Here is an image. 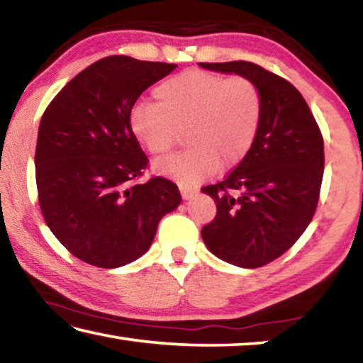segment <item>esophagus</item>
Masks as SVG:
<instances>
[{
    "mask_svg": "<svg viewBox=\"0 0 363 363\" xmlns=\"http://www.w3.org/2000/svg\"><path fill=\"white\" fill-rule=\"evenodd\" d=\"M179 190H181V195H182L184 200L192 199V196L196 194V189H192V187H189V186H181Z\"/></svg>",
    "mask_w": 363,
    "mask_h": 363,
    "instance_id": "obj_1",
    "label": "esophagus"
}]
</instances>
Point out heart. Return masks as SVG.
<instances>
[{
  "label": "heart",
  "instance_id": "b5f03b06",
  "mask_svg": "<svg viewBox=\"0 0 363 363\" xmlns=\"http://www.w3.org/2000/svg\"><path fill=\"white\" fill-rule=\"evenodd\" d=\"M157 102H139L130 113L134 139L160 158L173 149L179 133L186 150L157 163L160 174L182 186L206 179L247 157L262 118V97L245 77L189 70L158 84Z\"/></svg>",
  "mask_w": 363,
  "mask_h": 363
}]
</instances>
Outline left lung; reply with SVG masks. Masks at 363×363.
I'll use <instances>...</instances> for the list:
<instances>
[{"label": "left lung", "instance_id": "8db88e82", "mask_svg": "<svg viewBox=\"0 0 363 363\" xmlns=\"http://www.w3.org/2000/svg\"><path fill=\"white\" fill-rule=\"evenodd\" d=\"M199 65L248 78L262 97L261 126L247 157L224 181L201 189L218 210L201 238L233 266H266L293 247L314 216L325 164L322 133L299 91L275 73L245 60Z\"/></svg>", "mask_w": 363, "mask_h": 363}]
</instances>
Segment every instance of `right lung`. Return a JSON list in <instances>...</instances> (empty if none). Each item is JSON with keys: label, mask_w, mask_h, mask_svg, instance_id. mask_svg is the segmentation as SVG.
<instances>
[{"label": "right lung", "mask_w": 363, "mask_h": 363, "mask_svg": "<svg viewBox=\"0 0 363 363\" xmlns=\"http://www.w3.org/2000/svg\"><path fill=\"white\" fill-rule=\"evenodd\" d=\"M176 67L104 57L70 79L43 113L35 152L41 213L57 240L91 266L136 261L149 251L160 219L181 203L179 189L164 177L133 184L149 160L130 130L139 96Z\"/></svg>", "instance_id": "obj_1"}]
</instances>
